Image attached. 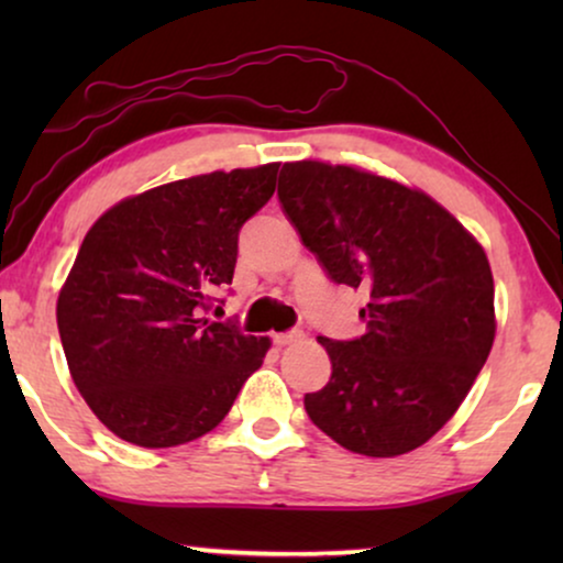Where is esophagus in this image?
Listing matches in <instances>:
<instances>
[{
  "instance_id": "1",
  "label": "esophagus",
  "mask_w": 563,
  "mask_h": 563,
  "mask_svg": "<svg viewBox=\"0 0 563 563\" xmlns=\"http://www.w3.org/2000/svg\"><path fill=\"white\" fill-rule=\"evenodd\" d=\"M299 338H302V330H287V333H274L272 341L276 345H289V343H297Z\"/></svg>"
}]
</instances>
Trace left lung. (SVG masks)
Returning <instances> with one entry per match:
<instances>
[{
    "instance_id": "8db88e82",
    "label": "left lung",
    "mask_w": 563,
    "mask_h": 563,
    "mask_svg": "<svg viewBox=\"0 0 563 563\" xmlns=\"http://www.w3.org/2000/svg\"><path fill=\"white\" fill-rule=\"evenodd\" d=\"M279 202L328 279L368 295L364 335L318 338L333 374L305 395L307 415L353 453L415 451L453 418L492 351L487 253L435 199L353 166L284 164Z\"/></svg>"
}]
</instances>
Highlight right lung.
<instances>
[{
  "instance_id": "1",
  "label": "right lung",
  "mask_w": 563,
  "mask_h": 563,
  "mask_svg": "<svg viewBox=\"0 0 563 563\" xmlns=\"http://www.w3.org/2000/svg\"><path fill=\"white\" fill-rule=\"evenodd\" d=\"M279 164L212 172L122 199L84 238L58 295L71 379L122 441L172 449L218 428L268 338L207 320L233 282L238 233Z\"/></svg>"
}]
</instances>
